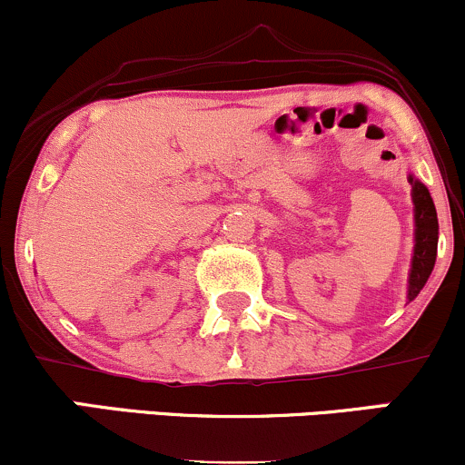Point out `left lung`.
I'll return each mask as SVG.
<instances>
[{
	"instance_id": "1",
	"label": "left lung",
	"mask_w": 465,
	"mask_h": 465,
	"mask_svg": "<svg viewBox=\"0 0 465 465\" xmlns=\"http://www.w3.org/2000/svg\"><path fill=\"white\" fill-rule=\"evenodd\" d=\"M411 183V196H413L415 207V247H413V260H411V273H409V302H413L424 288L426 280H429L430 271L435 266L437 258V233H440V225H437V212L435 203L430 199V192L421 181H418L413 174H409Z\"/></svg>"
}]
</instances>
